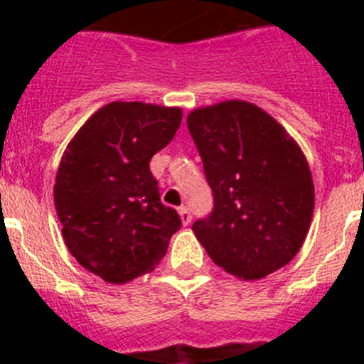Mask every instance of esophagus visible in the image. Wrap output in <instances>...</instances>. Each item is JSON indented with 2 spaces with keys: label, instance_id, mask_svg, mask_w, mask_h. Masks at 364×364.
I'll return each mask as SVG.
<instances>
[{
  "label": "esophagus",
  "instance_id": "34e87169",
  "mask_svg": "<svg viewBox=\"0 0 364 364\" xmlns=\"http://www.w3.org/2000/svg\"><path fill=\"white\" fill-rule=\"evenodd\" d=\"M178 213H180V218H182V224H184V226H188L189 222H191V210H189V208H186V205H182V208H180L178 210Z\"/></svg>",
  "mask_w": 364,
  "mask_h": 364
}]
</instances>
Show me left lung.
<instances>
[{
	"label": "left lung",
	"mask_w": 364,
	"mask_h": 364,
	"mask_svg": "<svg viewBox=\"0 0 364 364\" xmlns=\"http://www.w3.org/2000/svg\"><path fill=\"white\" fill-rule=\"evenodd\" d=\"M188 129L213 191L211 213L193 224L211 260L244 281L288 264L306 239L315 202L301 147L242 100L195 109Z\"/></svg>",
	"instance_id": "8db88e82"
}]
</instances>
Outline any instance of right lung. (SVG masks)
Wrapping results in <instances>:
<instances>
[{"label": "right lung", "instance_id": "right-lung-1", "mask_svg": "<svg viewBox=\"0 0 364 364\" xmlns=\"http://www.w3.org/2000/svg\"><path fill=\"white\" fill-rule=\"evenodd\" d=\"M180 122L178 107L112 102L82 125L63 153L54 184L63 240L105 282L124 284L153 272L182 226L178 213L160 202L149 169Z\"/></svg>", "mask_w": 364, "mask_h": 364}]
</instances>
